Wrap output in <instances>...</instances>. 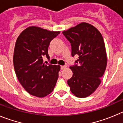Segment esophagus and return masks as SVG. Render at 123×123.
<instances>
[{"label": "esophagus", "mask_w": 123, "mask_h": 123, "mask_svg": "<svg viewBox=\"0 0 123 123\" xmlns=\"http://www.w3.org/2000/svg\"><path fill=\"white\" fill-rule=\"evenodd\" d=\"M66 67H67V66H66V65H62V66H61V69L64 70V69H65Z\"/></svg>", "instance_id": "34e87169"}]
</instances>
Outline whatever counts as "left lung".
Masks as SVG:
<instances>
[{
	"mask_svg": "<svg viewBox=\"0 0 123 123\" xmlns=\"http://www.w3.org/2000/svg\"><path fill=\"white\" fill-rule=\"evenodd\" d=\"M62 33L70 41L72 55H79L70 67L73 76L67 81L70 90L78 98H86L92 94L101 82L107 66L105 43L100 32L90 24L81 22Z\"/></svg>",
	"mask_w": 123,
	"mask_h": 123,
	"instance_id": "1",
	"label": "left lung"
}]
</instances>
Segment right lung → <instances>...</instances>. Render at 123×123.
I'll list each match as a JSON object with an SVG mask.
<instances>
[{
	"mask_svg": "<svg viewBox=\"0 0 123 123\" xmlns=\"http://www.w3.org/2000/svg\"><path fill=\"white\" fill-rule=\"evenodd\" d=\"M60 31L31 26L24 30L16 42L13 55L15 72L19 82L30 95L43 98L51 93L58 79L60 65H46L51 40Z\"/></svg>",
	"mask_w": 123,
	"mask_h": 123,
	"instance_id": "add662e5",
	"label": "right lung"
}]
</instances>
